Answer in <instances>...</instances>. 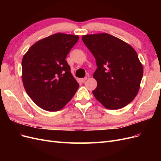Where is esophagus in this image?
Masks as SVG:
<instances>
[{
    "label": "esophagus",
    "mask_w": 161,
    "mask_h": 161,
    "mask_svg": "<svg viewBox=\"0 0 161 161\" xmlns=\"http://www.w3.org/2000/svg\"><path fill=\"white\" fill-rule=\"evenodd\" d=\"M86 80H87V77H85V78H83V79H80V80H81L82 82H85Z\"/></svg>",
    "instance_id": "34e87169"
}]
</instances>
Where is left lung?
I'll return each instance as SVG.
<instances>
[{
    "instance_id": "8db88e82",
    "label": "left lung",
    "mask_w": 161,
    "mask_h": 161,
    "mask_svg": "<svg viewBox=\"0 0 161 161\" xmlns=\"http://www.w3.org/2000/svg\"><path fill=\"white\" fill-rule=\"evenodd\" d=\"M94 56L97 82L92 91L96 99L108 109H118L132 101L143 76V67L137 53L127 43L108 33L82 37Z\"/></svg>"
}]
</instances>
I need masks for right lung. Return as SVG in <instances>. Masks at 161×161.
I'll return each mask as SVG.
<instances>
[{"mask_svg": "<svg viewBox=\"0 0 161 161\" xmlns=\"http://www.w3.org/2000/svg\"><path fill=\"white\" fill-rule=\"evenodd\" d=\"M79 36L58 33L37 42L22 60V79L27 95L40 108L57 111L75 95L79 85L66 58Z\"/></svg>", "mask_w": 161, "mask_h": 161, "instance_id": "right-lung-1", "label": "right lung"}]
</instances>
